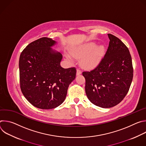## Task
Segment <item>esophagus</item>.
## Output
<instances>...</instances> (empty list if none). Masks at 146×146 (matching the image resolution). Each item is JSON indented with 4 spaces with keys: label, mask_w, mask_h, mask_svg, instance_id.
Masks as SVG:
<instances>
[{
    "label": "esophagus",
    "mask_w": 146,
    "mask_h": 146,
    "mask_svg": "<svg viewBox=\"0 0 146 146\" xmlns=\"http://www.w3.org/2000/svg\"><path fill=\"white\" fill-rule=\"evenodd\" d=\"M81 73V70H80L79 69H77V73H76L77 75H79V74H80Z\"/></svg>",
    "instance_id": "esophagus-1"
}]
</instances>
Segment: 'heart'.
<instances>
[{"instance_id": "heart-1", "label": "heart", "mask_w": 146, "mask_h": 146, "mask_svg": "<svg viewBox=\"0 0 146 146\" xmlns=\"http://www.w3.org/2000/svg\"><path fill=\"white\" fill-rule=\"evenodd\" d=\"M95 47L96 44L94 43H87L73 50L72 54L76 58L84 57L82 64L85 67H94L99 63L104 53L103 46L95 49Z\"/></svg>"}]
</instances>
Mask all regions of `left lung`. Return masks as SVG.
<instances>
[{
    "label": "left lung",
    "instance_id": "left-lung-1",
    "mask_svg": "<svg viewBox=\"0 0 146 146\" xmlns=\"http://www.w3.org/2000/svg\"><path fill=\"white\" fill-rule=\"evenodd\" d=\"M109 44L98 66L84 71L86 93L94 105L110 108L119 103L129 91L133 75L128 47L116 36L108 34Z\"/></svg>",
    "mask_w": 146,
    "mask_h": 146
}]
</instances>
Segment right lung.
Segmentation results:
<instances>
[{
	"instance_id": "1",
	"label": "right lung",
	"mask_w": 146,
	"mask_h": 146,
	"mask_svg": "<svg viewBox=\"0 0 146 146\" xmlns=\"http://www.w3.org/2000/svg\"><path fill=\"white\" fill-rule=\"evenodd\" d=\"M56 43L50 38L41 37L29 44L19 57L21 90L30 103L41 109L60 105L76 75L75 68L60 66L62 54L51 48Z\"/></svg>"
}]
</instances>
